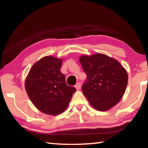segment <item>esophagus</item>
Wrapping results in <instances>:
<instances>
[{"label":"esophagus","instance_id":"obj_1","mask_svg":"<svg viewBox=\"0 0 148 148\" xmlns=\"http://www.w3.org/2000/svg\"><path fill=\"white\" fill-rule=\"evenodd\" d=\"M75 88H76L77 90H79L80 88H81V84L79 82H77V83L75 85Z\"/></svg>","mask_w":148,"mask_h":148}]
</instances>
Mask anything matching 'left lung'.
<instances>
[{"label": "left lung", "instance_id": "1", "mask_svg": "<svg viewBox=\"0 0 148 148\" xmlns=\"http://www.w3.org/2000/svg\"><path fill=\"white\" fill-rule=\"evenodd\" d=\"M79 62L87 75L82 91L91 106L106 111L118 103L128 83V74L121 63L102 53L82 56Z\"/></svg>", "mask_w": 148, "mask_h": 148}]
</instances>
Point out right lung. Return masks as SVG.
Listing matches in <instances>:
<instances>
[{
	"label": "right lung",
	"mask_w": 148,
	"mask_h": 148,
	"mask_svg": "<svg viewBox=\"0 0 148 148\" xmlns=\"http://www.w3.org/2000/svg\"><path fill=\"white\" fill-rule=\"evenodd\" d=\"M62 59L48 56L32 65L25 87L32 104L40 111L51 116L63 112L76 89L69 86L61 69Z\"/></svg>",
	"instance_id": "right-lung-1"
}]
</instances>
